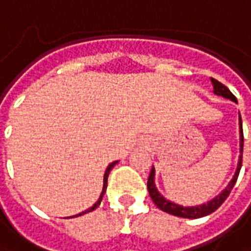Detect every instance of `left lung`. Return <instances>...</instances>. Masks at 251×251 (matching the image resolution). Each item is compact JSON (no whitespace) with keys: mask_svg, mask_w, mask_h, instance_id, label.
<instances>
[{"mask_svg":"<svg viewBox=\"0 0 251 251\" xmlns=\"http://www.w3.org/2000/svg\"><path fill=\"white\" fill-rule=\"evenodd\" d=\"M211 83H213V92L214 95L217 96H223L226 99H229L232 101H236V97L233 96L231 93V90L226 88V85H223L221 82H219L217 79L214 78H210ZM239 159H238V166H236V170H235V175H233L232 180L228 183L224 190L220 192L217 197H214L211 201L206 202L203 204H199V206H181V204H177L172 201H169L166 198L162 195L161 192L158 191L156 185H155V169L152 166L151 169V173L148 176V192H150V197L162 211H166L169 214H173V216H177V217H184V219H199V217H204L207 214H211L213 211H216L219 209L221 204L224 203L229 192L233 188V185L238 180V176H239L240 168H242V154H243V129H242V118H240L239 114Z\"/></svg>","mask_w":251,"mask_h":251,"instance_id":"1","label":"left lung"}]
</instances>
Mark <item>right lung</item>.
Masks as SVG:
<instances>
[{"instance_id":"obj_1","label":"right lung","mask_w":251,"mask_h":251,"mask_svg":"<svg viewBox=\"0 0 251 251\" xmlns=\"http://www.w3.org/2000/svg\"><path fill=\"white\" fill-rule=\"evenodd\" d=\"M118 163V161H114L111 162L108 166H107V169H105V173H104V178H103V191H101V194H100V197H99V199H97V202L92 207H89V209H86L85 211H82V213H79V214H75V216H71V219L73 217H79V216H82V214H85V213H89V211H93L95 209H96L97 206L100 204V202H101V199H103L104 197V192H105V190H107V180H108V175H110V172H111V169L115 166Z\"/></svg>"}]
</instances>
